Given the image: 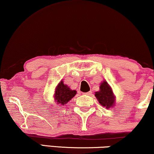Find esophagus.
I'll return each instance as SVG.
<instances>
[{
	"label": "esophagus",
	"instance_id": "1",
	"mask_svg": "<svg viewBox=\"0 0 154 154\" xmlns=\"http://www.w3.org/2000/svg\"><path fill=\"white\" fill-rule=\"evenodd\" d=\"M83 94H85V95L90 96V95H92V92H91V91L88 92H86V93H83Z\"/></svg>",
	"mask_w": 154,
	"mask_h": 154
}]
</instances>
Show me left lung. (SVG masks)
<instances>
[{
  "label": "left lung",
  "instance_id": "left-lung-1",
  "mask_svg": "<svg viewBox=\"0 0 154 154\" xmlns=\"http://www.w3.org/2000/svg\"><path fill=\"white\" fill-rule=\"evenodd\" d=\"M94 96L96 97L99 103L107 109L113 108L115 106L116 96L112 88L105 80L100 83V90L95 92Z\"/></svg>",
  "mask_w": 154,
  "mask_h": 154
}]
</instances>
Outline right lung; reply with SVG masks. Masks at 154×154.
<instances>
[{
    "label": "right lung",
    "instance_id": "obj_1",
    "mask_svg": "<svg viewBox=\"0 0 154 154\" xmlns=\"http://www.w3.org/2000/svg\"><path fill=\"white\" fill-rule=\"evenodd\" d=\"M76 90H71L62 80L56 86L54 92V102L58 105L64 106L76 94Z\"/></svg>",
    "mask_w": 154,
    "mask_h": 154
}]
</instances>
